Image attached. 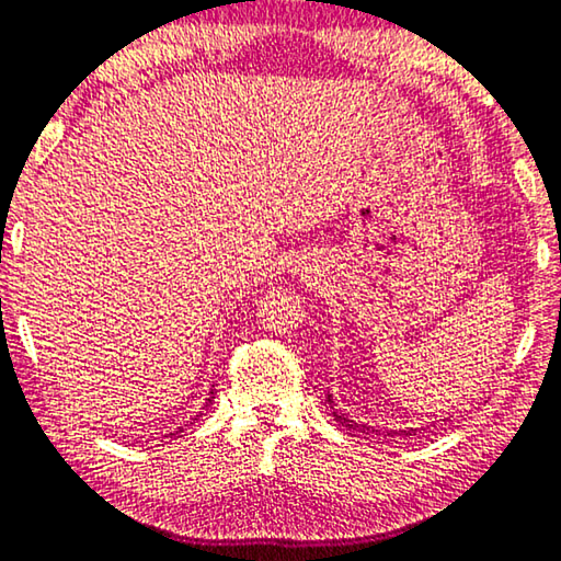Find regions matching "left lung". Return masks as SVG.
<instances>
[{"label":"left lung","instance_id":"left-lung-1","mask_svg":"<svg viewBox=\"0 0 561 561\" xmlns=\"http://www.w3.org/2000/svg\"><path fill=\"white\" fill-rule=\"evenodd\" d=\"M328 402H333V400H330V398H328ZM333 417H335L337 422H341V425H345V427H351V430H360V433H365V430H370V427H365V425H357V422H353L351 417H345V415H343V412H337L335 408H333ZM373 433H378V430H373ZM390 435H392V433H390ZM394 435H398V433H394ZM405 435H410V433H408V430H405Z\"/></svg>","mask_w":561,"mask_h":561}]
</instances>
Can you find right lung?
Here are the masks:
<instances>
[{"label": "right lung", "instance_id": "1", "mask_svg": "<svg viewBox=\"0 0 561 561\" xmlns=\"http://www.w3.org/2000/svg\"><path fill=\"white\" fill-rule=\"evenodd\" d=\"M210 402H214V392H210V398H208L206 405H210ZM176 433H181V430H176ZM171 435H173V433H171Z\"/></svg>", "mask_w": 561, "mask_h": 561}]
</instances>
